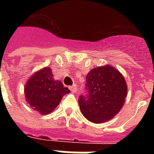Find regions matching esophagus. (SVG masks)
I'll return each instance as SVG.
<instances>
[{"label": "esophagus", "instance_id": "34e87169", "mask_svg": "<svg viewBox=\"0 0 154 154\" xmlns=\"http://www.w3.org/2000/svg\"><path fill=\"white\" fill-rule=\"evenodd\" d=\"M69 89H70L72 92H76V91H77V86H76V85H73V86H72V87H69Z\"/></svg>", "mask_w": 154, "mask_h": 154}]
</instances>
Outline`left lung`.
<instances>
[{
    "mask_svg": "<svg viewBox=\"0 0 154 154\" xmlns=\"http://www.w3.org/2000/svg\"><path fill=\"white\" fill-rule=\"evenodd\" d=\"M86 78L87 96H81L78 101L84 117L95 124L113 119L127 97L125 77L116 67L105 65L92 68Z\"/></svg>",
    "mask_w": 154,
    "mask_h": 154,
    "instance_id": "1",
    "label": "left lung"
}]
</instances>
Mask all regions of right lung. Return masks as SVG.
I'll list each match as a JSON object with an SVG mask.
<instances>
[{
  "label": "right lung",
  "instance_id": "obj_1",
  "mask_svg": "<svg viewBox=\"0 0 154 154\" xmlns=\"http://www.w3.org/2000/svg\"><path fill=\"white\" fill-rule=\"evenodd\" d=\"M26 101L41 115L50 114L70 90L61 81L55 80L50 67L41 68L31 75L25 86Z\"/></svg>",
  "mask_w": 154,
  "mask_h": 154
}]
</instances>
